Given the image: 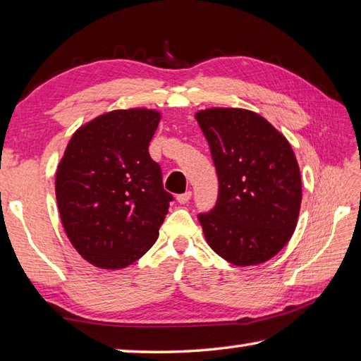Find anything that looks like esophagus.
<instances>
[{
	"label": "esophagus",
	"mask_w": 361,
	"mask_h": 361,
	"mask_svg": "<svg viewBox=\"0 0 361 361\" xmlns=\"http://www.w3.org/2000/svg\"><path fill=\"white\" fill-rule=\"evenodd\" d=\"M190 197H192V192H190V190H188V192L180 194L178 197H176V202H178L180 204H186L190 200Z\"/></svg>",
	"instance_id": "34e87169"
}]
</instances>
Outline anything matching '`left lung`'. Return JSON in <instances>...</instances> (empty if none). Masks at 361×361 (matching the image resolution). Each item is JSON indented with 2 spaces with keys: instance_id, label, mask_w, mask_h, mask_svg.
<instances>
[{
  "instance_id": "obj_1",
  "label": "left lung",
  "mask_w": 361,
  "mask_h": 361,
  "mask_svg": "<svg viewBox=\"0 0 361 361\" xmlns=\"http://www.w3.org/2000/svg\"><path fill=\"white\" fill-rule=\"evenodd\" d=\"M195 119L219 176L216 206L198 214L206 242L234 265L267 262L293 235L301 209L293 149L255 111L214 106L197 111Z\"/></svg>"
}]
</instances>
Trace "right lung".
I'll list each match as a JSON object with an SVG mask.
<instances>
[{"mask_svg": "<svg viewBox=\"0 0 361 361\" xmlns=\"http://www.w3.org/2000/svg\"><path fill=\"white\" fill-rule=\"evenodd\" d=\"M161 113L113 110L75 130L56 173L60 220L71 245L91 265L119 270L158 239L172 195L149 142Z\"/></svg>", "mask_w": 361, "mask_h": 361, "instance_id": "1", "label": "right lung"}]
</instances>
